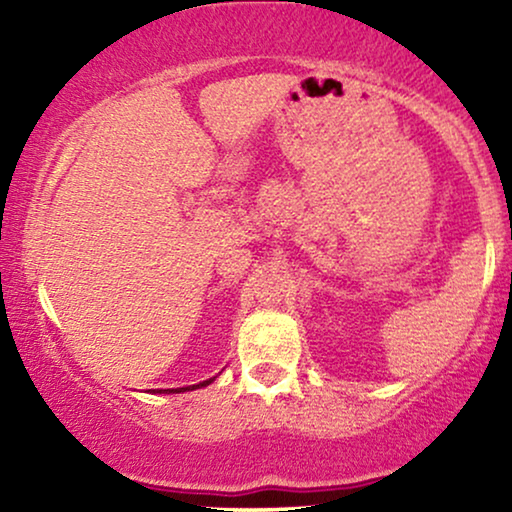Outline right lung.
<instances>
[{
	"mask_svg": "<svg viewBox=\"0 0 512 512\" xmlns=\"http://www.w3.org/2000/svg\"><path fill=\"white\" fill-rule=\"evenodd\" d=\"M207 384H212V380H205L200 384H193V387H181V389H165L167 394H181V391H193V389H200V387H207Z\"/></svg>",
	"mask_w": 512,
	"mask_h": 512,
	"instance_id": "1",
	"label": "right lung"
}]
</instances>
